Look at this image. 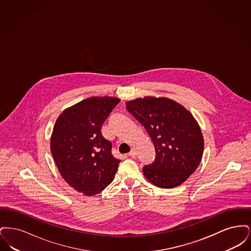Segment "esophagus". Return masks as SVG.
I'll return each mask as SVG.
<instances>
[{
    "label": "esophagus",
    "mask_w": 251,
    "mask_h": 251,
    "mask_svg": "<svg viewBox=\"0 0 251 251\" xmlns=\"http://www.w3.org/2000/svg\"><path fill=\"white\" fill-rule=\"evenodd\" d=\"M129 156H131V158H135V156H136V151H134V150H131V151L128 153Z\"/></svg>",
    "instance_id": "1"
}]
</instances>
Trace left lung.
<instances>
[{
	"label": "left lung",
	"mask_w": 251,
	"mask_h": 251,
	"mask_svg": "<svg viewBox=\"0 0 251 251\" xmlns=\"http://www.w3.org/2000/svg\"><path fill=\"white\" fill-rule=\"evenodd\" d=\"M126 106L154 144L155 159L143 167L145 177L160 188L180 185L202 158L204 141L197 120L182 105L167 98H138L127 101Z\"/></svg>",
	"instance_id": "1"
}]
</instances>
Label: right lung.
<instances>
[{"mask_svg":"<svg viewBox=\"0 0 251 251\" xmlns=\"http://www.w3.org/2000/svg\"><path fill=\"white\" fill-rule=\"evenodd\" d=\"M120 99L91 97L67 108L56 120L50 151L61 176L75 190L94 196L113 181L120 160L101 126Z\"/></svg>","mask_w":251,"mask_h":251,"instance_id":"1","label":"right lung"}]
</instances>
